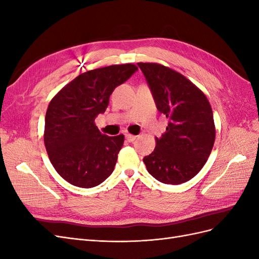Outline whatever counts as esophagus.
I'll use <instances>...</instances> for the list:
<instances>
[{"mask_svg": "<svg viewBox=\"0 0 259 259\" xmlns=\"http://www.w3.org/2000/svg\"><path fill=\"white\" fill-rule=\"evenodd\" d=\"M125 138H126L127 142H134V140L136 139V136L135 135H131V134H126L125 135Z\"/></svg>", "mask_w": 259, "mask_h": 259, "instance_id": "obj_1", "label": "esophagus"}]
</instances>
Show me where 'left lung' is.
<instances>
[{
  "mask_svg": "<svg viewBox=\"0 0 259 259\" xmlns=\"http://www.w3.org/2000/svg\"><path fill=\"white\" fill-rule=\"evenodd\" d=\"M166 132L144 158L149 174L163 184L188 182L204 166L215 142L213 111L206 96L186 76L160 64L138 62Z\"/></svg>",
  "mask_w": 259,
  "mask_h": 259,
  "instance_id": "obj_1",
  "label": "left lung"
}]
</instances>
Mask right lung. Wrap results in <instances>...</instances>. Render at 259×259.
I'll use <instances>...</instances> for the list:
<instances>
[{
	"mask_svg": "<svg viewBox=\"0 0 259 259\" xmlns=\"http://www.w3.org/2000/svg\"><path fill=\"white\" fill-rule=\"evenodd\" d=\"M137 70L133 64L90 70L51 100L45 115L44 144L54 168L68 183L92 188L112 174L124 135L101 134L95 117L106 111L116 86Z\"/></svg>",
	"mask_w": 259,
	"mask_h": 259,
	"instance_id": "add662e5",
	"label": "right lung"
}]
</instances>
